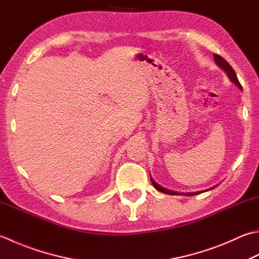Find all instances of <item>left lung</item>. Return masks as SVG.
<instances>
[{"instance_id":"1","label":"left lung","mask_w":259,"mask_h":259,"mask_svg":"<svg viewBox=\"0 0 259 259\" xmlns=\"http://www.w3.org/2000/svg\"><path fill=\"white\" fill-rule=\"evenodd\" d=\"M213 57H214V62H215V64L219 66V67L224 70V72L227 74V76L228 77H229V79L231 80L232 83L234 84H236L238 88H239L241 91H242V88H241V85H240V83H239V80H238V77H237V75H236V73H235V70H234V68L231 67V66L229 65V63L227 62L226 59H224L221 57V56H219V55H213ZM150 181H151V183H153V185H154V187L155 189L157 190V191H159V192H163V193H165V194H169V195H196V194H200V193H202V192L203 191H197V192H189V193H183V192H175V191H171V190H168V189H165V187H163V186H160L158 183H156V182L154 181V179L153 177L150 176ZM218 185H214V186H212L211 189H207V190H205V192L206 191H210V190H212V189H214V187H217Z\"/></svg>"}]
</instances>
